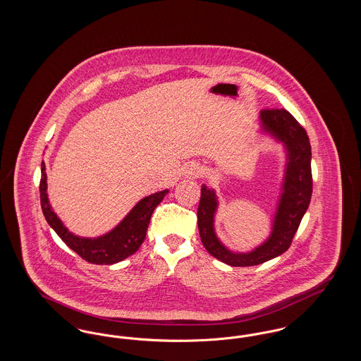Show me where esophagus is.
<instances>
[{
  "label": "esophagus",
  "mask_w": 361,
  "mask_h": 361,
  "mask_svg": "<svg viewBox=\"0 0 361 361\" xmlns=\"http://www.w3.org/2000/svg\"><path fill=\"white\" fill-rule=\"evenodd\" d=\"M185 173H187V176H189V177H199V176H202L204 173V169H203L202 165H199L196 162H192V164L187 165Z\"/></svg>",
  "instance_id": "esophagus-1"
}]
</instances>
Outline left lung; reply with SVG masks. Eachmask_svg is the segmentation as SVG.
<instances>
[{
    "instance_id": "left-lung-1",
    "label": "left lung",
    "mask_w": 361,
    "mask_h": 361,
    "mask_svg": "<svg viewBox=\"0 0 361 361\" xmlns=\"http://www.w3.org/2000/svg\"><path fill=\"white\" fill-rule=\"evenodd\" d=\"M261 130L283 142L287 150L283 192L276 209L269 238L249 253L228 250L215 234L214 216L218 199L214 189L202 185L197 208V226L207 252L231 267H252L283 255L309 208L312 193L311 146L306 130L286 109H264L259 114Z\"/></svg>"
}]
</instances>
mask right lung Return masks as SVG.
Here are the masks:
<instances>
[{"mask_svg": "<svg viewBox=\"0 0 361 361\" xmlns=\"http://www.w3.org/2000/svg\"><path fill=\"white\" fill-rule=\"evenodd\" d=\"M39 190L43 215L47 224L51 226L52 230L80 257L97 265L116 264L137 252L146 238V231L155 207L164 200V197L169 192V189H164L161 192L143 197L128 212V215L121 224L102 237L82 238L70 233L62 224V221L56 216V214L52 211L47 197V176L44 162H42V178Z\"/></svg>", "mask_w": 361, "mask_h": 361, "instance_id": "obj_1", "label": "right lung"}]
</instances>
